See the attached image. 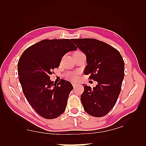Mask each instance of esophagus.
Wrapping results in <instances>:
<instances>
[{
    "label": "esophagus",
    "instance_id": "obj_1",
    "mask_svg": "<svg viewBox=\"0 0 146 146\" xmlns=\"http://www.w3.org/2000/svg\"><path fill=\"white\" fill-rule=\"evenodd\" d=\"M72 85H73V87L74 88H75L76 86L78 85V84H77V83H74V82H73L72 83Z\"/></svg>",
    "mask_w": 146,
    "mask_h": 146
}]
</instances>
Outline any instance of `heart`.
Masks as SVG:
<instances>
[{
  "instance_id": "heart-1",
  "label": "heart",
  "mask_w": 146,
  "mask_h": 146,
  "mask_svg": "<svg viewBox=\"0 0 146 146\" xmlns=\"http://www.w3.org/2000/svg\"><path fill=\"white\" fill-rule=\"evenodd\" d=\"M82 52L81 51H76L74 54H76L77 53H80ZM79 73L78 72H75V73H68L65 75L66 78L70 80H72V81H76V80L78 78Z\"/></svg>"
}]
</instances>
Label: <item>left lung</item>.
I'll return each instance as SVG.
<instances>
[{"label": "left lung", "mask_w": 146, "mask_h": 146, "mask_svg": "<svg viewBox=\"0 0 146 146\" xmlns=\"http://www.w3.org/2000/svg\"><path fill=\"white\" fill-rule=\"evenodd\" d=\"M85 54L87 65L84 75L98 82L92 88L84 85L81 102L86 112L95 117H104L115 105L124 78L125 64L119 51L98 39H72Z\"/></svg>", "instance_id": "8db88e82"}]
</instances>
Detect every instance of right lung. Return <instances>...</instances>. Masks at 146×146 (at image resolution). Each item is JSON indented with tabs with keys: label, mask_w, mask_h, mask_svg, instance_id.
Here are the masks:
<instances>
[{
	"label": "right lung",
	"mask_w": 146,
	"mask_h": 146,
	"mask_svg": "<svg viewBox=\"0 0 146 146\" xmlns=\"http://www.w3.org/2000/svg\"><path fill=\"white\" fill-rule=\"evenodd\" d=\"M76 49L68 39H44L27 48L19 60L18 75L23 94L36 112L44 119H56L66 109L73 86L64 80L57 84L51 82L50 75L66 52Z\"/></svg>",
	"instance_id": "1"
}]
</instances>
